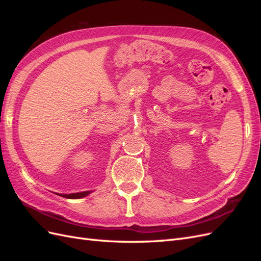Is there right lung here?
Instances as JSON below:
<instances>
[{"label":"right lung","instance_id":"add662e5","mask_svg":"<svg viewBox=\"0 0 261 261\" xmlns=\"http://www.w3.org/2000/svg\"><path fill=\"white\" fill-rule=\"evenodd\" d=\"M90 192H83V193H75V194H68V195H61L62 197H65V198L68 199H78V198H83V197L88 195Z\"/></svg>","mask_w":261,"mask_h":261}]
</instances>
